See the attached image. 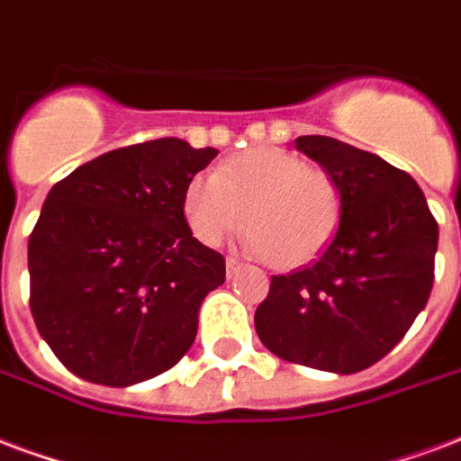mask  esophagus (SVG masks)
I'll return each mask as SVG.
<instances>
[{
  "instance_id": "1",
  "label": "esophagus",
  "mask_w": 461,
  "mask_h": 461,
  "mask_svg": "<svg viewBox=\"0 0 461 461\" xmlns=\"http://www.w3.org/2000/svg\"><path fill=\"white\" fill-rule=\"evenodd\" d=\"M240 267H243V265H240V259H235V258L226 259V275L228 276L238 275V272H240Z\"/></svg>"
}]
</instances>
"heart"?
Segmentation results:
<instances>
[{
    "mask_svg": "<svg viewBox=\"0 0 461 461\" xmlns=\"http://www.w3.org/2000/svg\"><path fill=\"white\" fill-rule=\"evenodd\" d=\"M342 189L330 169L299 155L258 148L221 162L211 177L185 192V218L194 238L218 245L243 223L245 250L276 269L309 265L328 248L342 218Z\"/></svg>",
    "mask_w": 461,
    "mask_h": 461,
    "instance_id": "1",
    "label": "heart"
}]
</instances>
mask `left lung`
<instances>
[{
  "label": "left lung",
  "instance_id": "8db88e82",
  "mask_svg": "<svg viewBox=\"0 0 461 461\" xmlns=\"http://www.w3.org/2000/svg\"><path fill=\"white\" fill-rule=\"evenodd\" d=\"M294 143L340 182L342 218L311 265L272 276L255 330L286 362L355 375L389 355L430 299L438 221L415 179L375 152L328 136Z\"/></svg>",
  "mask_w": 461,
  "mask_h": 461
}]
</instances>
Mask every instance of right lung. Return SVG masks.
I'll use <instances>...</instances> for the list:
<instances>
[{
    "instance_id": "1",
    "label": "right lung",
    "mask_w": 461,
    "mask_h": 461,
    "mask_svg": "<svg viewBox=\"0 0 461 461\" xmlns=\"http://www.w3.org/2000/svg\"><path fill=\"white\" fill-rule=\"evenodd\" d=\"M218 150L158 138L104 152L48 192L29 238L31 313L72 375L131 386L192 348L226 258L185 218V192Z\"/></svg>"
}]
</instances>
